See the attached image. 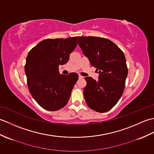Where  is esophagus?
Returning a JSON list of instances; mask_svg holds the SVG:
<instances>
[{
  "label": "esophagus",
  "mask_w": 154,
  "mask_h": 154,
  "mask_svg": "<svg viewBox=\"0 0 154 154\" xmlns=\"http://www.w3.org/2000/svg\"><path fill=\"white\" fill-rule=\"evenodd\" d=\"M83 76H81V75H79V79H83Z\"/></svg>",
  "instance_id": "34e87169"
}]
</instances>
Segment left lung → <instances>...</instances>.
Returning a JSON list of instances; mask_svg holds the SVG:
<instances>
[{
    "mask_svg": "<svg viewBox=\"0 0 154 154\" xmlns=\"http://www.w3.org/2000/svg\"><path fill=\"white\" fill-rule=\"evenodd\" d=\"M78 44L99 71V80L85 77L84 98L91 109L105 112L116 105L124 92L128 67L123 51L109 39L79 36Z\"/></svg>",
    "mask_w": 154,
    "mask_h": 154,
    "instance_id": "obj_1",
    "label": "left lung"
}]
</instances>
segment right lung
Here are the masks:
<instances>
[{
	"mask_svg": "<svg viewBox=\"0 0 154 154\" xmlns=\"http://www.w3.org/2000/svg\"><path fill=\"white\" fill-rule=\"evenodd\" d=\"M77 44V36L46 39L29 51L24 66L28 89L45 110L56 111L68 103L78 74H60L59 65L67 63Z\"/></svg>",
	"mask_w": 154,
	"mask_h": 154,
	"instance_id": "1",
	"label": "right lung"
}]
</instances>
